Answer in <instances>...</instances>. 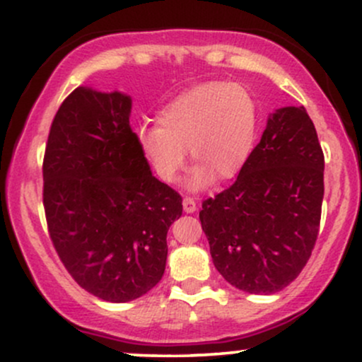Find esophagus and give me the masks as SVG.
Masks as SVG:
<instances>
[{"label": "esophagus", "instance_id": "esophagus-1", "mask_svg": "<svg viewBox=\"0 0 362 362\" xmlns=\"http://www.w3.org/2000/svg\"><path fill=\"white\" fill-rule=\"evenodd\" d=\"M182 206H184V211L187 214L195 213V209H197V204H195L194 199H190V197H185L184 202H182Z\"/></svg>", "mask_w": 362, "mask_h": 362}]
</instances>
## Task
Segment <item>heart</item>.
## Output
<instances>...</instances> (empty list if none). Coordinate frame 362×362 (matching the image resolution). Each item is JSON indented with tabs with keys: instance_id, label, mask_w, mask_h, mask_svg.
Returning <instances> with one entry per match:
<instances>
[{
	"instance_id": "heart-1",
	"label": "heart",
	"mask_w": 362,
	"mask_h": 362,
	"mask_svg": "<svg viewBox=\"0 0 362 362\" xmlns=\"http://www.w3.org/2000/svg\"><path fill=\"white\" fill-rule=\"evenodd\" d=\"M259 136V107L250 91L228 83H202L182 91L158 114V124L136 132L138 146L165 184H175L187 165H195L187 189L199 192L228 180L247 165Z\"/></svg>"
}]
</instances>
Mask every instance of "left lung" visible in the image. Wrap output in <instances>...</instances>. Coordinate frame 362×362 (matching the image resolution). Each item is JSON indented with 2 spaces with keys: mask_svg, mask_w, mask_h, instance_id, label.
Segmentation results:
<instances>
[{
  "mask_svg": "<svg viewBox=\"0 0 362 362\" xmlns=\"http://www.w3.org/2000/svg\"><path fill=\"white\" fill-rule=\"evenodd\" d=\"M323 168L305 107L269 115L235 184L199 213L214 267L231 286L274 294L300 276L318 236Z\"/></svg>",
  "mask_w": 362,
  "mask_h": 362,
  "instance_id": "obj_1",
  "label": "left lung"
}]
</instances>
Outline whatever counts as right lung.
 Here are the masks:
<instances>
[{
	"label": "right lung",
	"instance_id": "right-lung-1",
	"mask_svg": "<svg viewBox=\"0 0 362 362\" xmlns=\"http://www.w3.org/2000/svg\"><path fill=\"white\" fill-rule=\"evenodd\" d=\"M131 97L78 86L52 120L44 209L57 255L93 296L126 303L163 277L182 197L153 177L132 132Z\"/></svg>",
	"mask_w": 362,
	"mask_h": 362
}]
</instances>
